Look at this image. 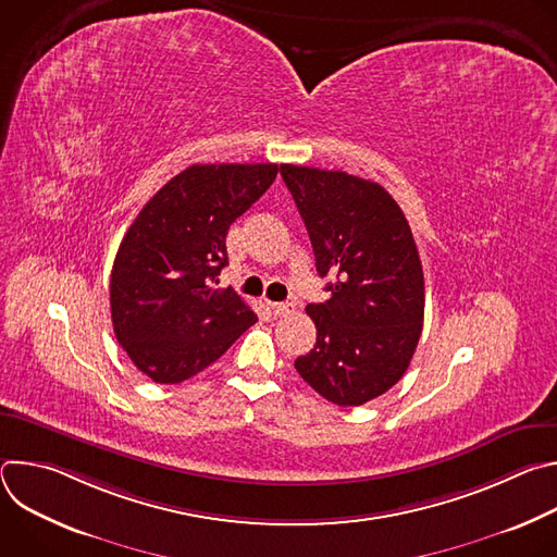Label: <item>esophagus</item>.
I'll use <instances>...</instances> for the list:
<instances>
[{
  "label": "esophagus",
  "mask_w": 557,
  "mask_h": 557,
  "mask_svg": "<svg viewBox=\"0 0 557 557\" xmlns=\"http://www.w3.org/2000/svg\"><path fill=\"white\" fill-rule=\"evenodd\" d=\"M269 308L275 317H284V314L295 312V304H290V301H273V304H269Z\"/></svg>",
  "instance_id": "1"
}]
</instances>
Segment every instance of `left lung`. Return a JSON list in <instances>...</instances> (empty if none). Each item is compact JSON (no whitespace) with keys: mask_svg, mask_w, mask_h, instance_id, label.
I'll use <instances>...</instances> for the list:
<instances>
[{"mask_svg":"<svg viewBox=\"0 0 557 557\" xmlns=\"http://www.w3.org/2000/svg\"><path fill=\"white\" fill-rule=\"evenodd\" d=\"M331 297L308 304L314 348L295 359L326 401L363 406L399 381L417 350L425 286L412 228L376 183L346 172L280 165Z\"/></svg>","mask_w":557,"mask_h":557,"instance_id":"8db88e82","label":"left lung"}]
</instances>
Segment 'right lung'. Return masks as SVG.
<instances>
[{"mask_svg":"<svg viewBox=\"0 0 557 557\" xmlns=\"http://www.w3.org/2000/svg\"><path fill=\"white\" fill-rule=\"evenodd\" d=\"M273 163L191 165L140 209L110 280L114 335L156 383H181L215 359L258 314L233 288H215L228 226L275 181Z\"/></svg>","mask_w":557,"mask_h":557,"instance_id":"add662e5","label":"right lung"}]
</instances>
